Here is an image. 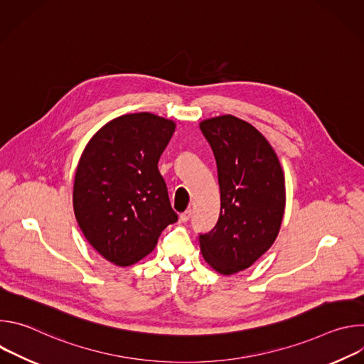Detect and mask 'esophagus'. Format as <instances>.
Returning <instances> with one entry per match:
<instances>
[{"instance_id": "1", "label": "esophagus", "mask_w": 364, "mask_h": 364, "mask_svg": "<svg viewBox=\"0 0 364 364\" xmlns=\"http://www.w3.org/2000/svg\"><path fill=\"white\" fill-rule=\"evenodd\" d=\"M190 218H191V210L188 209V210H186L184 213L180 215V222H181V223H186V222L190 220Z\"/></svg>"}]
</instances>
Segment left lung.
Listing matches in <instances>:
<instances>
[{
  "label": "left lung",
  "instance_id": "1",
  "mask_svg": "<svg viewBox=\"0 0 364 364\" xmlns=\"http://www.w3.org/2000/svg\"><path fill=\"white\" fill-rule=\"evenodd\" d=\"M218 166L220 215L216 226L198 233L212 268L232 275L249 268L275 242L284 210L285 180L278 157L250 124L223 115L203 121Z\"/></svg>",
  "mask_w": 364,
  "mask_h": 364
}]
</instances>
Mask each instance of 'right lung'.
<instances>
[{
    "label": "right lung",
    "instance_id": "add662e5",
    "mask_svg": "<svg viewBox=\"0 0 364 364\" xmlns=\"http://www.w3.org/2000/svg\"><path fill=\"white\" fill-rule=\"evenodd\" d=\"M173 121L139 112L100 128L86 145L75 176V216L87 242L109 262L128 267L148 255L178 220L159 160Z\"/></svg>",
    "mask_w": 364,
    "mask_h": 364
}]
</instances>
